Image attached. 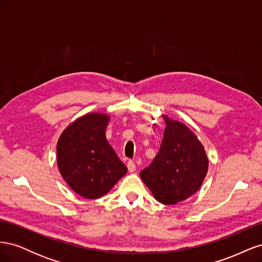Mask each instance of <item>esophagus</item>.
<instances>
[{
  "label": "esophagus",
  "instance_id": "esophagus-1",
  "mask_svg": "<svg viewBox=\"0 0 262 262\" xmlns=\"http://www.w3.org/2000/svg\"><path fill=\"white\" fill-rule=\"evenodd\" d=\"M126 166H128V169H129V171L130 172H133L134 170H136V164H134V162L133 161H129L128 162V164H126Z\"/></svg>",
  "mask_w": 262,
  "mask_h": 262
}]
</instances>
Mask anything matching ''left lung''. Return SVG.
<instances>
[{
	"instance_id": "left-lung-1",
	"label": "left lung",
	"mask_w": 262,
	"mask_h": 262,
	"mask_svg": "<svg viewBox=\"0 0 262 262\" xmlns=\"http://www.w3.org/2000/svg\"><path fill=\"white\" fill-rule=\"evenodd\" d=\"M161 148L153 162L140 172L157 201L176 204L194 194L207 175L209 161L194 133L165 117Z\"/></svg>"
}]
</instances>
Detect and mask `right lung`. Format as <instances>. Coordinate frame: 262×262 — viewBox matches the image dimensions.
I'll return each mask as SVG.
<instances>
[{"label": "right lung", "instance_id": "add662e5", "mask_svg": "<svg viewBox=\"0 0 262 262\" xmlns=\"http://www.w3.org/2000/svg\"><path fill=\"white\" fill-rule=\"evenodd\" d=\"M109 117L89 114L63 131L58 141V167L67 184L86 199L106 194L126 172L106 140Z\"/></svg>", "mask_w": 262, "mask_h": 262}]
</instances>
